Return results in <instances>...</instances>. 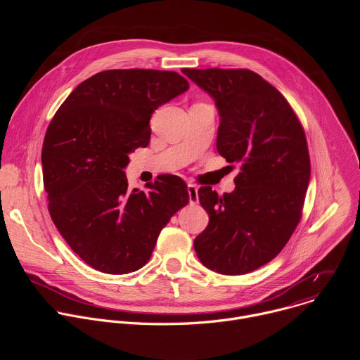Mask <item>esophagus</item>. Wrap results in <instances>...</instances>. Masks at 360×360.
<instances>
[{
  "mask_svg": "<svg viewBox=\"0 0 360 360\" xmlns=\"http://www.w3.org/2000/svg\"><path fill=\"white\" fill-rule=\"evenodd\" d=\"M188 193H189V202L198 203V186L193 184L188 185Z\"/></svg>",
  "mask_w": 360,
  "mask_h": 360,
  "instance_id": "1",
  "label": "esophagus"
}]
</instances>
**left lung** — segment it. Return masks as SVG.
Listing matches in <instances>:
<instances>
[{
  "label": "left lung",
  "instance_id": "obj_1",
  "mask_svg": "<svg viewBox=\"0 0 360 360\" xmlns=\"http://www.w3.org/2000/svg\"><path fill=\"white\" fill-rule=\"evenodd\" d=\"M182 72L215 98L221 115L217 148L240 164L235 191H198L210 224L195 238L199 261L222 275L258 269L285 248L303 211L311 158L304 129L286 98L250 70Z\"/></svg>",
  "mask_w": 360,
  "mask_h": 360
}]
</instances>
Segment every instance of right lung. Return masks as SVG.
<instances>
[{
    "instance_id": "add662e5",
    "label": "right lung",
    "mask_w": 360,
    "mask_h": 360,
    "mask_svg": "<svg viewBox=\"0 0 360 360\" xmlns=\"http://www.w3.org/2000/svg\"><path fill=\"white\" fill-rule=\"evenodd\" d=\"M189 88L175 71L108 70L81 82L51 120L42 143L48 211L61 236L94 269H141L169 219L189 202L186 184L161 176L128 189V153L149 143V120Z\"/></svg>"
}]
</instances>
